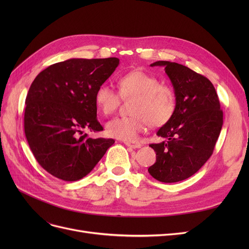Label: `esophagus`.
Instances as JSON below:
<instances>
[{"label":"esophagus","instance_id":"1","mask_svg":"<svg viewBox=\"0 0 249 249\" xmlns=\"http://www.w3.org/2000/svg\"><path fill=\"white\" fill-rule=\"evenodd\" d=\"M124 143H125L126 146H128L130 148H133V149L140 148L142 146L139 142H136V141H125Z\"/></svg>","mask_w":249,"mask_h":249}]
</instances>
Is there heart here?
I'll return each instance as SVG.
<instances>
[{
	"mask_svg": "<svg viewBox=\"0 0 249 249\" xmlns=\"http://www.w3.org/2000/svg\"><path fill=\"white\" fill-rule=\"evenodd\" d=\"M119 93L110 85H100L95 93V103L104 115H112L122 99L134 98L131 113L128 117H118L106 124L108 136L124 141H133L146 126L160 127L172 119L177 100L174 90L160 85L155 76L135 70L123 74L119 81Z\"/></svg>",
	"mask_w": 249,
	"mask_h": 249,
	"instance_id": "1",
	"label": "heart"
}]
</instances>
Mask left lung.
<instances>
[{
	"label": "left lung",
	"mask_w": 249,
	"mask_h": 249,
	"mask_svg": "<svg viewBox=\"0 0 249 249\" xmlns=\"http://www.w3.org/2000/svg\"><path fill=\"white\" fill-rule=\"evenodd\" d=\"M150 67L164 68L177 107L172 119L156 133L165 140L149 145L156 152V161L148 173L161 182H177L192 177L210 159L223 112L213 84L204 75L171 61H155Z\"/></svg>",
	"instance_id": "left-lung-1"
}]
</instances>
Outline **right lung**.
Returning <instances> with one entry per match:
<instances>
[{
    "label": "right lung",
    "mask_w": 249,
    "mask_h": 249,
    "mask_svg": "<svg viewBox=\"0 0 249 249\" xmlns=\"http://www.w3.org/2000/svg\"><path fill=\"white\" fill-rule=\"evenodd\" d=\"M119 65V58H71L50 65L33 81L26 97L24 130L36 160L67 181L91 172L114 139L90 138L103 130L95 93Z\"/></svg>",
    "instance_id": "add662e5"
}]
</instances>
